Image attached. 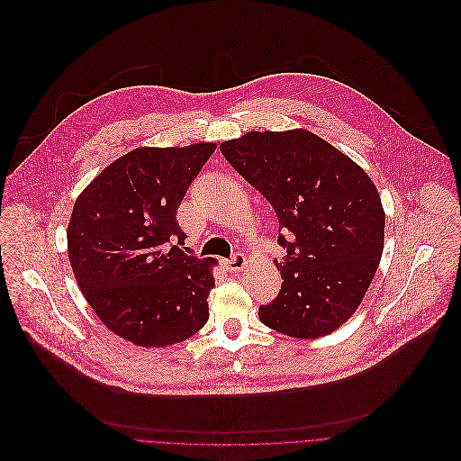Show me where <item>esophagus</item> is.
<instances>
[{
    "label": "esophagus",
    "mask_w": 461,
    "mask_h": 461,
    "mask_svg": "<svg viewBox=\"0 0 461 461\" xmlns=\"http://www.w3.org/2000/svg\"><path fill=\"white\" fill-rule=\"evenodd\" d=\"M223 265L230 270V272H240L245 268L247 265V258L243 254H234L230 259H225Z\"/></svg>",
    "instance_id": "obj_1"
}]
</instances>
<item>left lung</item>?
I'll list each match as a JSON object with an SVG mask.
<instances>
[{"label": "left lung", "mask_w": 461, "mask_h": 461, "mask_svg": "<svg viewBox=\"0 0 461 461\" xmlns=\"http://www.w3.org/2000/svg\"><path fill=\"white\" fill-rule=\"evenodd\" d=\"M227 161L272 205L287 256L263 325L300 339L339 329L359 307L378 270L385 211L373 179L356 161L307 129L250 131L220 145Z\"/></svg>", "instance_id": "obj_1"}]
</instances>
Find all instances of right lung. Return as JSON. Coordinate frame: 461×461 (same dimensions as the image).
Instances as JSON below:
<instances>
[{
	"instance_id": "obj_1",
	"label": "right lung",
	"mask_w": 461,
	"mask_h": 461,
	"mask_svg": "<svg viewBox=\"0 0 461 461\" xmlns=\"http://www.w3.org/2000/svg\"><path fill=\"white\" fill-rule=\"evenodd\" d=\"M214 150L211 141L134 149L76 198L67 227L74 278L102 323L138 347L185 341L209 320L218 261L179 247L176 212Z\"/></svg>"
}]
</instances>
